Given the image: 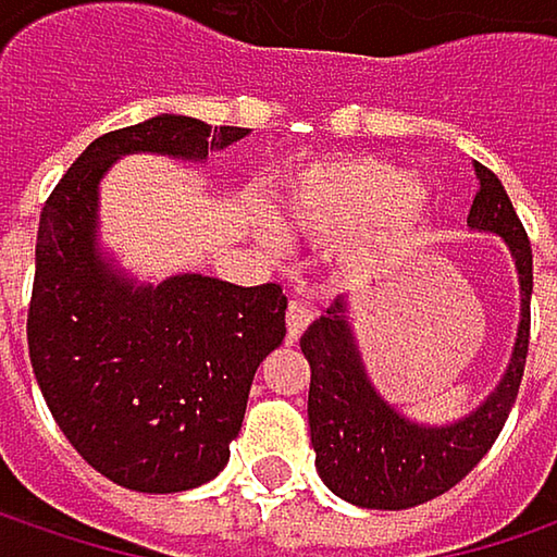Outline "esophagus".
<instances>
[{"label":"esophagus","instance_id":"esophagus-1","mask_svg":"<svg viewBox=\"0 0 557 557\" xmlns=\"http://www.w3.org/2000/svg\"><path fill=\"white\" fill-rule=\"evenodd\" d=\"M309 322H312V309L302 306V302H289V309H286V338L296 342L306 332Z\"/></svg>","mask_w":557,"mask_h":557}]
</instances>
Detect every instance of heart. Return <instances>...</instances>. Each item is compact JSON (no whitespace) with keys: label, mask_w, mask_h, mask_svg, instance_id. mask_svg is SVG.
Returning <instances> with one entry per match:
<instances>
[{"label":"heart","mask_w":557,"mask_h":557,"mask_svg":"<svg viewBox=\"0 0 557 557\" xmlns=\"http://www.w3.org/2000/svg\"><path fill=\"white\" fill-rule=\"evenodd\" d=\"M280 209L309 238H332L364 222V255H393L419 235L429 193L389 161L338 154L296 170L280 189Z\"/></svg>","instance_id":"b5f03b06"}]
</instances>
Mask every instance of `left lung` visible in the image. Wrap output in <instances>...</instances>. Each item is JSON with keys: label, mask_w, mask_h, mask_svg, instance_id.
I'll use <instances>...</instances> for the list:
<instances>
[{"label": "left lung", "mask_w": 557, "mask_h": 557, "mask_svg": "<svg viewBox=\"0 0 557 557\" xmlns=\"http://www.w3.org/2000/svg\"><path fill=\"white\" fill-rule=\"evenodd\" d=\"M478 176L481 189L468 225L497 232L509 245L522 289V322L509 371L478 412L455 425L429 429L389 409L361 368V355L342 315L345 302H335L299 338L309 361V435L315 468L332 494L355 506L409 509L442 497L491 451L516 403L529 355L532 245L497 173L478 164Z\"/></svg>", "instance_id": "obj_1"}]
</instances>
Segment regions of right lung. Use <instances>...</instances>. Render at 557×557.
Masks as SVG:
<instances>
[{"instance_id":"add662e5","label":"right lung","mask_w":557,"mask_h":557,"mask_svg":"<svg viewBox=\"0 0 557 557\" xmlns=\"http://www.w3.org/2000/svg\"><path fill=\"white\" fill-rule=\"evenodd\" d=\"M242 135L186 115L106 132L41 209L32 368L66 442L119 487L176 494L225 468L255 371L286 335V293L199 274L135 289L96 251L99 176L128 151L202 161Z\"/></svg>"}]
</instances>
